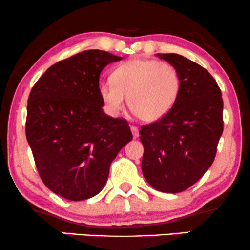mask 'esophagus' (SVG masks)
Segmentation results:
<instances>
[{"mask_svg": "<svg viewBox=\"0 0 250 250\" xmlns=\"http://www.w3.org/2000/svg\"><path fill=\"white\" fill-rule=\"evenodd\" d=\"M131 131H132V134H133L134 139H137V138L139 137V128H138L137 126H131Z\"/></svg>", "mask_w": 250, "mask_h": 250, "instance_id": "obj_1", "label": "esophagus"}]
</instances>
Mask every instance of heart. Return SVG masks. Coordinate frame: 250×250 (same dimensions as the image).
Instances as JSON below:
<instances>
[{"mask_svg":"<svg viewBox=\"0 0 250 250\" xmlns=\"http://www.w3.org/2000/svg\"><path fill=\"white\" fill-rule=\"evenodd\" d=\"M181 90L178 70L168 62L135 58L116 67L111 80L98 85L111 113L124 109L125 97L132 113L143 123L163 118L176 103Z\"/></svg>","mask_w":250,"mask_h":250,"instance_id":"b5f03b06","label":"heart"}]
</instances>
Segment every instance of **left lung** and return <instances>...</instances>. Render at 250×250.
I'll return each instance as SVG.
<instances>
[{
  "mask_svg": "<svg viewBox=\"0 0 250 250\" xmlns=\"http://www.w3.org/2000/svg\"><path fill=\"white\" fill-rule=\"evenodd\" d=\"M178 70L181 90L172 109L143 126L141 169L154 189L167 193L187 190L213 162L223 134V98L211 74L180 54H156Z\"/></svg>",
  "mask_w": 250,
  "mask_h": 250,
  "instance_id": "1",
  "label": "left lung"
}]
</instances>
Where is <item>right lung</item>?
Listing matches in <instances>:
<instances>
[{
    "label": "right lung",
    "mask_w": 250,
    "mask_h": 250,
    "mask_svg": "<svg viewBox=\"0 0 250 250\" xmlns=\"http://www.w3.org/2000/svg\"><path fill=\"white\" fill-rule=\"evenodd\" d=\"M119 60L105 51L81 52L51 66L30 92L27 143L45 186L66 199L96 196L132 140L125 119L104 113L98 92L101 72Z\"/></svg>",
    "instance_id": "obj_1"
}]
</instances>
